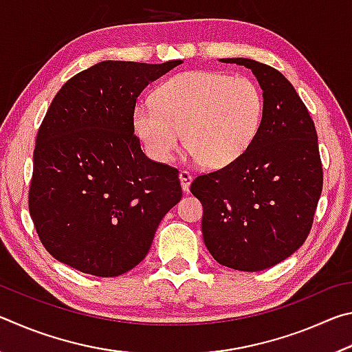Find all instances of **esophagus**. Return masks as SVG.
<instances>
[{"mask_svg": "<svg viewBox=\"0 0 352 352\" xmlns=\"http://www.w3.org/2000/svg\"><path fill=\"white\" fill-rule=\"evenodd\" d=\"M180 182H182V188L184 192H189V186H190V182H192V175L189 174L188 170H182L180 172Z\"/></svg>", "mask_w": 352, "mask_h": 352, "instance_id": "34e87169", "label": "esophagus"}]
</instances>
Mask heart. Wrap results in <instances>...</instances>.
<instances>
[{
	"label": "heart",
	"instance_id": "b5f03b06",
	"mask_svg": "<svg viewBox=\"0 0 352 352\" xmlns=\"http://www.w3.org/2000/svg\"><path fill=\"white\" fill-rule=\"evenodd\" d=\"M262 116L264 98L252 79L188 71L162 83L153 102L135 107L133 127L155 162H170L184 135L194 158L208 168H223L253 144Z\"/></svg>",
	"mask_w": 352,
	"mask_h": 352
}]
</instances>
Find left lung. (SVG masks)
I'll return each mask as SVG.
<instances>
[{"instance_id":"1","label":"left lung","mask_w":352,"mask_h":352,"mask_svg":"<svg viewBox=\"0 0 352 352\" xmlns=\"http://www.w3.org/2000/svg\"><path fill=\"white\" fill-rule=\"evenodd\" d=\"M256 76L264 98L259 133L225 168L200 175L190 192L204 205L201 233L219 264L259 272L294 254L311 231L323 189L318 138L295 88L252 58H220Z\"/></svg>"}]
</instances>
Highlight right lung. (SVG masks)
<instances>
[{
  "instance_id": "add662e5",
  "label": "right lung",
  "mask_w": 352,
  "mask_h": 352,
  "mask_svg": "<svg viewBox=\"0 0 352 352\" xmlns=\"http://www.w3.org/2000/svg\"><path fill=\"white\" fill-rule=\"evenodd\" d=\"M182 60H105L65 83L35 141L29 212L52 258L118 276L146 258L182 199L178 170L155 163L135 135L136 99Z\"/></svg>"
}]
</instances>
